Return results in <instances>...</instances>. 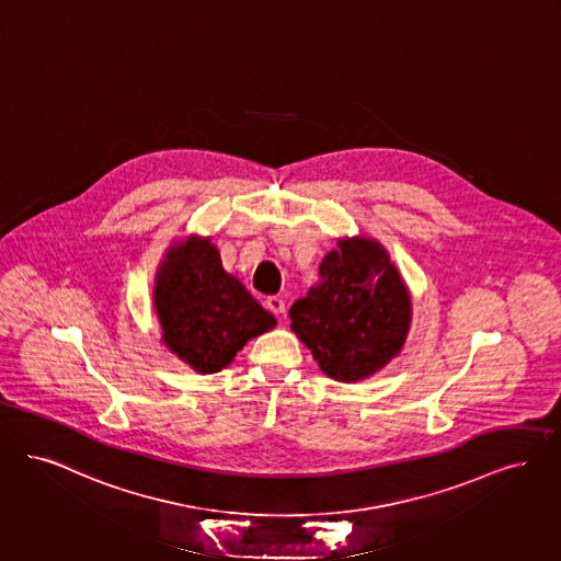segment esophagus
<instances>
[{"label":"esophagus","instance_id":"esophagus-1","mask_svg":"<svg viewBox=\"0 0 561 561\" xmlns=\"http://www.w3.org/2000/svg\"><path fill=\"white\" fill-rule=\"evenodd\" d=\"M265 302H267V309H270L271 313H286V302H284L279 296H270Z\"/></svg>","mask_w":561,"mask_h":561}]
</instances>
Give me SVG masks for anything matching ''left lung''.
I'll use <instances>...</instances> for the list:
<instances>
[{
  "instance_id": "1",
  "label": "left lung",
  "mask_w": 561,
  "mask_h": 561,
  "mask_svg": "<svg viewBox=\"0 0 561 561\" xmlns=\"http://www.w3.org/2000/svg\"><path fill=\"white\" fill-rule=\"evenodd\" d=\"M290 328L337 381L374 376L409 334L411 296L386 248L346 238L319 265V282L290 309Z\"/></svg>"
}]
</instances>
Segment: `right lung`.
Instances as JSON below:
<instances>
[{
    "mask_svg": "<svg viewBox=\"0 0 561 561\" xmlns=\"http://www.w3.org/2000/svg\"><path fill=\"white\" fill-rule=\"evenodd\" d=\"M162 342L198 374L227 367L250 337L275 328L238 277L224 270L210 240L190 236L169 248L154 284Z\"/></svg>",
    "mask_w": 561,
    "mask_h": 561,
    "instance_id": "1",
    "label": "right lung"
}]
</instances>
